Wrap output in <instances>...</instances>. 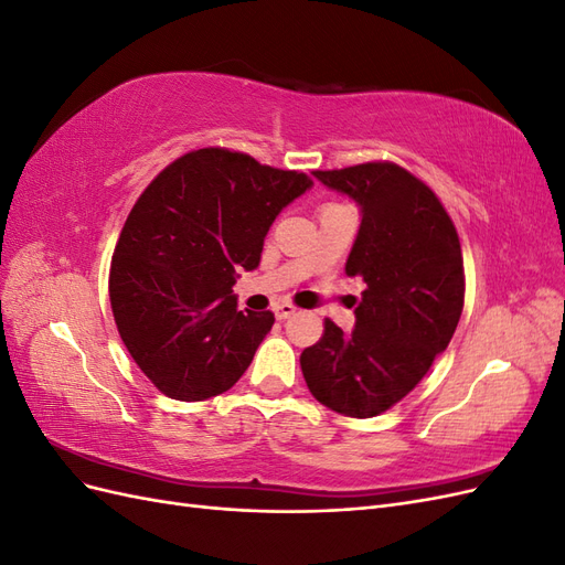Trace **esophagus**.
<instances>
[{"instance_id": "esophagus-1", "label": "esophagus", "mask_w": 565, "mask_h": 565, "mask_svg": "<svg viewBox=\"0 0 565 565\" xmlns=\"http://www.w3.org/2000/svg\"><path fill=\"white\" fill-rule=\"evenodd\" d=\"M273 313H276L278 320H287L289 316L297 313V306L289 303V301H280V303L273 306Z\"/></svg>"}]
</instances>
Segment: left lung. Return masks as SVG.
Here are the masks:
<instances>
[{
  "label": "left lung",
  "mask_w": 565,
  "mask_h": 565,
  "mask_svg": "<svg viewBox=\"0 0 565 565\" xmlns=\"http://www.w3.org/2000/svg\"><path fill=\"white\" fill-rule=\"evenodd\" d=\"M316 179L363 210L347 276L365 292L351 334L324 318L301 353L313 398L334 413L367 419L403 401L448 349L465 309L459 235L438 195L396 162L316 169Z\"/></svg>",
  "instance_id": "obj_1"
}]
</instances>
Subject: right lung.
Here are the masks:
<instances>
[{
  "instance_id": "add662e5",
  "label": "right lung",
  "mask_w": 565,
  "mask_h": 565,
  "mask_svg": "<svg viewBox=\"0 0 565 565\" xmlns=\"http://www.w3.org/2000/svg\"><path fill=\"white\" fill-rule=\"evenodd\" d=\"M311 177L247 152L200 148L131 207L110 262V309L158 391L195 403L228 391L270 332V311H237L235 268L259 266L264 237Z\"/></svg>"
}]
</instances>
